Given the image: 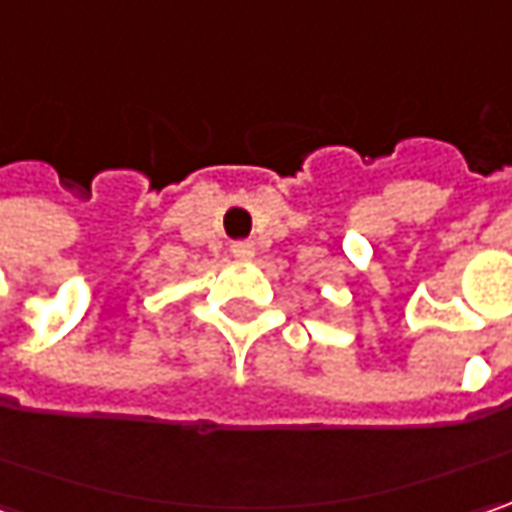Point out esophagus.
I'll return each mask as SVG.
<instances>
[{
  "label": "esophagus",
  "instance_id": "obj_1",
  "mask_svg": "<svg viewBox=\"0 0 512 512\" xmlns=\"http://www.w3.org/2000/svg\"><path fill=\"white\" fill-rule=\"evenodd\" d=\"M232 255L237 260H252L255 257V246L249 243V240H240V243H234L232 246Z\"/></svg>",
  "mask_w": 512,
  "mask_h": 512
}]
</instances>
